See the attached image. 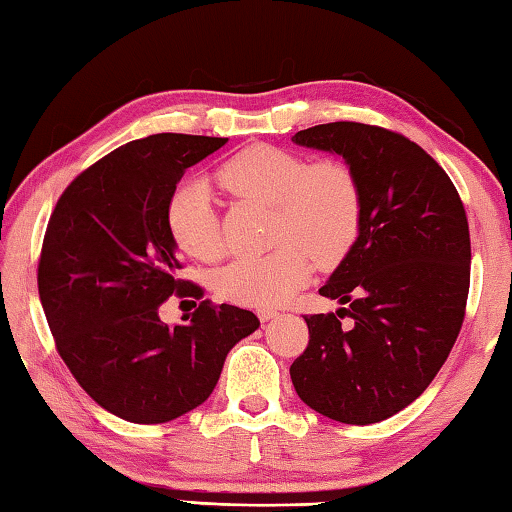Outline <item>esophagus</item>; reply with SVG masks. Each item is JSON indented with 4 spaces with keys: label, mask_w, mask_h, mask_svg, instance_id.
Here are the masks:
<instances>
[{
    "label": "esophagus",
    "mask_w": 512,
    "mask_h": 512,
    "mask_svg": "<svg viewBox=\"0 0 512 512\" xmlns=\"http://www.w3.org/2000/svg\"><path fill=\"white\" fill-rule=\"evenodd\" d=\"M256 314H258V318H260V321H263V323H267V321H269V318H274V316H278V312H276V310H258Z\"/></svg>",
    "instance_id": "esophagus-1"
}]
</instances>
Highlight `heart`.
Masks as SVG:
<instances>
[{
    "instance_id": "obj_1",
    "label": "heart",
    "mask_w": 512,
    "mask_h": 512,
    "mask_svg": "<svg viewBox=\"0 0 512 512\" xmlns=\"http://www.w3.org/2000/svg\"><path fill=\"white\" fill-rule=\"evenodd\" d=\"M216 182L231 196L274 209L272 245L265 256L238 258L216 276L225 301L260 307L287 303L314 263L334 267L352 252L363 220L361 185L343 160H312L303 153L254 144L225 160ZM169 236L180 252L198 260L223 254L211 191L202 180L178 187L167 200Z\"/></svg>"
}]
</instances>
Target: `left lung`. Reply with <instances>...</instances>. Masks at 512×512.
Masks as SVG:
<instances>
[{
    "label": "left lung",
    "mask_w": 512,
    "mask_h": 512,
    "mask_svg": "<svg viewBox=\"0 0 512 512\" xmlns=\"http://www.w3.org/2000/svg\"><path fill=\"white\" fill-rule=\"evenodd\" d=\"M292 140L345 158L363 220L352 252L318 289L350 307L305 316L310 343L289 374L312 410L368 426L410 406L457 341L470 287L466 209L439 162L397 131L327 122ZM345 315L352 328L340 327Z\"/></svg>",
    "instance_id": "1"
}]
</instances>
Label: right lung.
<instances>
[{"label":"right lung","instance_id":"obj_1","mask_svg":"<svg viewBox=\"0 0 512 512\" xmlns=\"http://www.w3.org/2000/svg\"><path fill=\"white\" fill-rule=\"evenodd\" d=\"M227 138L156 133L84 169L48 220L37 289L66 368L115 417L165 423L214 392L231 347L260 321L234 305L200 301L187 325L158 310L202 287L178 278L182 260L165 209L189 167Z\"/></svg>","mask_w":512,"mask_h":512}]
</instances>
